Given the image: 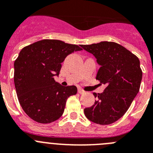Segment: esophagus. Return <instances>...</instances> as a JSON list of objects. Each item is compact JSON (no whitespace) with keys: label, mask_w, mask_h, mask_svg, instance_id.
Listing matches in <instances>:
<instances>
[{"label":"esophagus","mask_w":153,"mask_h":153,"mask_svg":"<svg viewBox=\"0 0 153 153\" xmlns=\"http://www.w3.org/2000/svg\"><path fill=\"white\" fill-rule=\"evenodd\" d=\"M78 93H79V94H83V93H85V91L82 90V89H78Z\"/></svg>","instance_id":"1"}]
</instances>
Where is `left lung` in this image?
<instances>
[{
  "mask_svg": "<svg viewBox=\"0 0 153 153\" xmlns=\"http://www.w3.org/2000/svg\"><path fill=\"white\" fill-rule=\"evenodd\" d=\"M81 47L97 59L100 67L96 79L106 87L101 93H93L97 100L84 109L89 120L109 125L123 116L130 106L141 83L143 72L139 58L114 42L103 41Z\"/></svg>",
  "mask_w": 153,
  "mask_h": 153,
  "instance_id": "obj_1",
  "label": "left lung"
}]
</instances>
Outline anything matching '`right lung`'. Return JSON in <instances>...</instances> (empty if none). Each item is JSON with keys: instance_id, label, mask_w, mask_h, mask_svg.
I'll list each match as a JSON object with an SVG mask.
<instances>
[{"instance_id": "add662e5", "label": "right lung", "mask_w": 153, "mask_h": 153, "mask_svg": "<svg viewBox=\"0 0 153 153\" xmlns=\"http://www.w3.org/2000/svg\"><path fill=\"white\" fill-rule=\"evenodd\" d=\"M82 51L75 44L58 40H42L24 47L14 62V85L24 111L40 123L60 118L75 86H63L56 82L61 63L69 54Z\"/></svg>"}]
</instances>
